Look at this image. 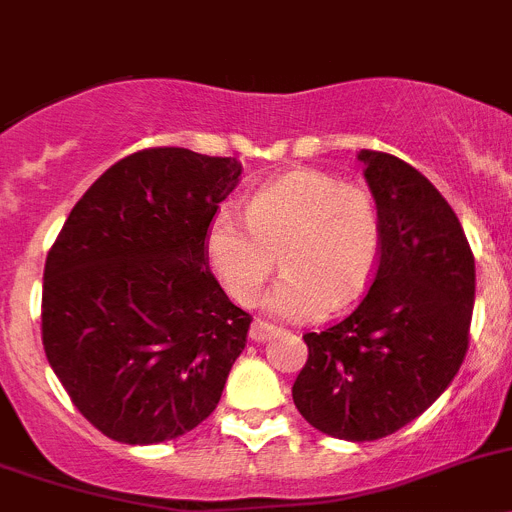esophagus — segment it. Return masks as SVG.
<instances>
[{"mask_svg": "<svg viewBox=\"0 0 512 512\" xmlns=\"http://www.w3.org/2000/svg\"><path fill=\"white\" fill-rule=\"evenodd\" d=\"M271 334H274V326L266 324V321H261V319H256L251 324V332H248V339H251V342H269Z\"/></svg>", "mask_w": 512, "mask_h": 512, "instance_id": "34e87169", "label": "esophagus"}]
</instances>
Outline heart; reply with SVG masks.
Here are the masks:
<instances>
[{
	"label": "heart",
	"mask_w": 512,
	"mask_h": 512,
	"mask_svg": "<svg viewBox=\"0 0 512 512\" xmlns=\"http://www.w3.org/2000/svg\"><path fill=\"white\" fill-rule=\"evenodd\" d=\"M379 243V211L367 188L324 170H291L253 193L248 218L218 213L206 253L216 279L241 306L259 304L281 259L286 271L271 294V311L314 321L364 294Z\"/></svg>",
	"instance_id": "1"
}]
</instances>
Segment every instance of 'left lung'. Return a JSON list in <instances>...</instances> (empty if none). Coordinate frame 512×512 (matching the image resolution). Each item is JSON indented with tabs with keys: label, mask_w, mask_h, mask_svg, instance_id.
<instances>
[{
	"label": "left lung",
	"mask_w": 512,
	"mask_h": 512,
	"mask_svg": "<svg viewBox=\"0 0 512 512\" xmlns=\"http://www.w3.org/2000/svg\"><path fill=\"white\" fill-rule=\"evenodd\" d=\"M379 259L357 309L304 334L294 405L311 427L369 442L402 430L450 387L470 342L475 259L450 203L405 160L362 150Z\"/></svg>",
	"instance_id": "obj_1"
}]
</instances>
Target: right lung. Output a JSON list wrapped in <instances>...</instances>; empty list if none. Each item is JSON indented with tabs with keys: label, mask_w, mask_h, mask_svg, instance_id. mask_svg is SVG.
I'll use <instances>...</instances> for the list:
<instances>
[{
	"label": "right lung",
	"mask_w": 512,
	"mask_h": 512,
	"mask_svg": "<svg viewBox=\"0 0 512 512\" xmlns=\"http://www.w3.org/2000/svg\"><path fill=\"white\" fill-rule=\"evenodd\" d=\"M238 175L236 158L138 150L87 188L47 253V362L110 440H175L216 410L251 326L206 253Z\"/></svg>",
	"instance_id": "add662e5"
}]
</instances>
